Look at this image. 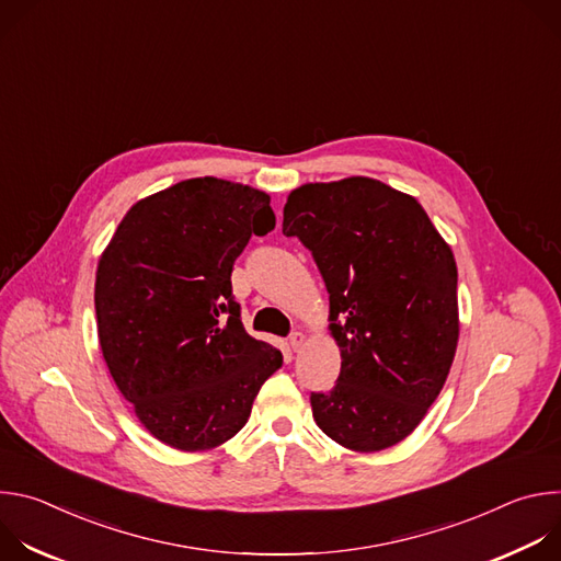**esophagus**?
I'll return each mask as SVG.
<instances>
[{"instance_id": "esophagus-1", "label": "esophagus", "mask_w": 561, "mask_h": 561, "mask_svg": "<svg viewBox=\"0 0 561 561\" xmlns=\"http://www.w3.org/2000/svg\"><path fill=\"white\" fill-rule=\"evenodd\" d=\"M304 333H299V331H295V333H290V337H288V344H290V348L293 351H299L301 348V344H304Z\"/></svg>"}]
</instances>
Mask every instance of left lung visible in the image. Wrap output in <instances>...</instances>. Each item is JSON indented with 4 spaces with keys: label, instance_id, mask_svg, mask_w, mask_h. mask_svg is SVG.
I'll return each instance as SVG.
<instances>
[{
    "label": "left lung",
    "instance_id": "left-lung-1",
    "mask_svg": "<svg viewBox=\"0 0 561 561\" xmlns=\"http://www.w3.org/2000/svg\"><path fill=\"white\" fill-rule=\"evenodd\" d=\"M282 230L322 273L342 351L333 390L310 392L317 426L351 450L394 446L424 420L455 357L448 244L415 197L368 178L293 191Z\"/></svg>",
    "mask_w": 561,
    "mask_h": 561
}]
</instances>
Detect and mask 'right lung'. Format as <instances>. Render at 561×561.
Returning a JSON list of instances; mask_svg holds the SVG:
<instances>
[{"label": "right lung", "mask_w": 561, "mask_h": 561, "mask_svg": "<svg viewBox=\"0 0 561 561\" xmlns=\"http://www.w3.org/2000/svg\"><path fill=\"white\" fill-rule=\"evenodd\" d=\"M275 228L271 197L215 178L137 202L95 279L98 335L144 428L173 448L208 450L244 428L282 353L251 337L230 273L253 234Z\"/></svg>", "instance_id": "right-lung-1"}]
</instances>
